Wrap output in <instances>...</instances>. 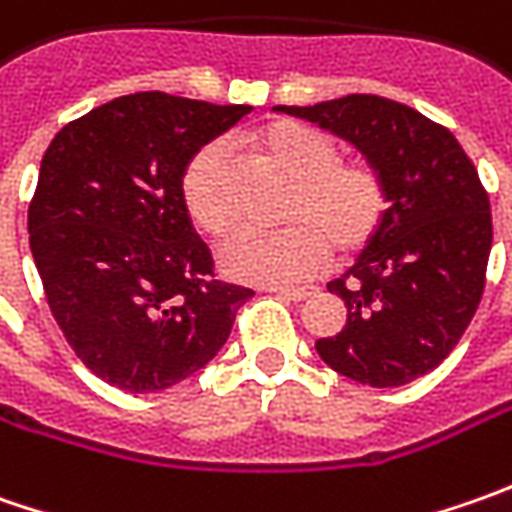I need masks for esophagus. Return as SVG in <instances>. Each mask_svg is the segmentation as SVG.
Here are the masks:
<instances>
[{
	"label": "esophagus",
	"mask_w": 512,
	"mask_h": 512,
	"mask_svg": "<svg viewBox=\"0 0 512 512\" xmlns=\"http://www.w3.org/2000/svg\"><path fill=\"white\" fill-rule=\"evenodd\" d=\"M270 293L282 296V299H290V302H305L316 293V287H270Z\"/></svg>",
	"instance_id": "34e87169"
}]
</instances>
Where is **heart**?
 Returning a JSON list of instances; mask_svg holds the SVG:
<instances>
[{
  "mask_svg": "<svg viewBox=\"0 0 512 512\" xmlns=\"http://www.w3.org/2000/svg\"><path fill=\"white\" fill-rule=\"evenodd\" d=\"M256 148L293 179L282 230L242 227L219 247L222 273L245 285H293L316 276L339 253L362 250L387 213V190L379 170L342 159L325 130L279 119L256 133ZM187 219L207 236L225 233L230 207V150L213 139L187 159L179 179Z\"/></svg>",
  "mask_w": 512,
  "mask_h": 512,
  "instance_id": "1",
  "label": "heart"
}]
</instances>
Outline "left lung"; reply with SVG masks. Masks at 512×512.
Here are the masks:
<instances>
[{"label":"left lung","instance_id":"1","mask_svg":"<svg viewBox=\"0 0 512 512\" xmlns=\"http://www.w3.org/2000/svg\"><path fill=\"white\" fill-rule=\"evenodd\" d=\"M273 110L342 136L382 173V227L327 285L347 325L316 350L353 382L410 384L450 356L482 302L493 219L479 173L450 130L393 99L350 93Z\"/></svg>","mask_w":512,"mask_h":512}]
</instances>
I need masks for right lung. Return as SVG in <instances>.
Segmentation results:
<instances>
[{
  "mask_svg": "<svg viewBox=\"0 0 512 512\" xmlns=\"http://www.w3.org/2000/svg\"><path fill=\"white\" fill-rule=\"evenodd\" d=\"M245 113L145 90L93 108L45 150L30 253L56 325L102 382L128 393L185 382L253 296L213 276L179 199L187 159Z\"/></svg>",
  "mask_w": 512,
  "mask_h": 512,
  "instance_id": "1",
  "label": "right lung"
}]
</instances>
